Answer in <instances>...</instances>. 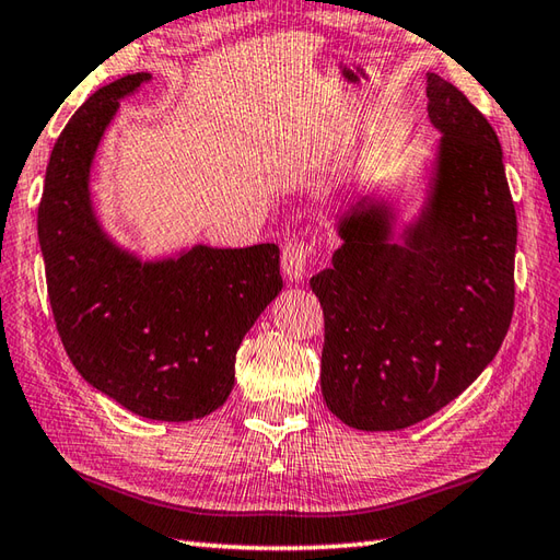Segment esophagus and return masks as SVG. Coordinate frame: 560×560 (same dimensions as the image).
Masks as SVG:
<instances>
[{"label":"esophagus","mask_w":560,"mask_h":560,"mask_svg":"<svg viewBox=\"0 0 560 560\" xmlns=\"http://www.w3.org/2000/svg\"><path fill=\"white\" fill-rule=\"evenodd\" d=\"M317 257V243L315 237H289L287 245L281 249V269L283 277L291 281H299L307 273V265Z\"/></svg>","instance_id":"1"}]
</instances>
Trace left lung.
I'll use <instances>...</instances> for the list:
<instances>
[{
    "instance_id": "1",
    "label": "left lung",
    "mask_w": 560,
    "mask_h": 560,
    "mask_svg": "<svg viewBox=\"0 0 560 560\" xmlns=\"http://www.w3.org/2000/svg\"><path fill=\"white\" fill-rule=\"evenodd\" d=\"M440 137L433 192L392 243V211L359 201L311 289L325 313L323 397L359 431H399L459 397L501 349L515 311L517 217L503 151L464 93L428 74Z\"/></svg>"
}]
</instances>
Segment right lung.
<instances>
[{
	"mask_svg": "<svg viewBox=\"0 0 560 560\" xmlns=\"http://www.w3.org/2000/svg\"><path fill=\"white\" fill-rule=\"evenodd\" d=\"M149 79L108 83L67 122L47 163L38 237L55 325L81 377L144 419L192 421L229 399L241 341L283 281L273 243L139 261L101 231L93 153L120 98Z\"/></svg>",
	"mask_w": 560,
	"mask_h": 560,
	"instance_id": "right-lung-1",
	"label": "right lung"
}]
</instances>
